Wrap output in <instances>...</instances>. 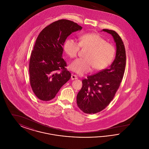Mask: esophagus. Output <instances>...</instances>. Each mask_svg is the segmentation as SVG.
Segmentation results:
<instances>
[{
  "label": "esophagus",
  "instance_id": "1",
  "mask_svg": "<svg viewBox=\"0 0 149 149\" xmlns=\"http://www.w3.org/2000/svg\"><path fill=\"white\" fill-rule=\"evenodd\" d=\"M71 80H76V79H78V77L76 75L72 74L71 75Z\"/></svg>",
  "mask_w": 149,
  "mask_h": 149
}]
</instances>
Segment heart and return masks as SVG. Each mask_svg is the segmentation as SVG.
<instances>
[{
    "instance_id": "obj_1",
    "label": "heart",
    "mask_w": 149,
    "mask_h": 149,
    "mask_svg": "<svg viewBox=\"0 0 149 149\" xmlns=\"http://www.w3.org/2000/svg\"><path fill=\"white\" fill-rule=\"evenodd\" d=\"M80 47L88 49L85 58H77L70 65L72 71L80 75L92 71L93 68L98 71L104 69L112 63L115 55L113 46L98 33H84L79 37V43L68 38L63 46L64 51L71 58L77 56Z\"/></svg>"
}]
</instances>
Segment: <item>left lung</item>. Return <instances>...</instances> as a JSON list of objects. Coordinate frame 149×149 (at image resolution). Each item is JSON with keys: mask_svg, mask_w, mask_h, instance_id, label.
I'll use <instances>...</instances> for the list:
<instances>
[{"mask_svg": "<svg viewBox=\"0 0 149 149\" xmlns=\"http://www.w3.org/2000/svg\"><path fill=\"white\" fill-rule=\"evenodd\" d=\"M102 31L113 37L116 54L113 62L108 69L82 80L83 86L77 95V103L85 113H98L108 106L120 86L125 72L126 50L120 36L113 30L103 29Z\"/></svg>", "mask_w": 149, "mask_h": 149, "instance_id": "1", "label": "left lung"}]
</instances>
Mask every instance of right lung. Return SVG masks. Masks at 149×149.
<instances>
[{
  "label": "right lung",
  "instance_id": "add662e5",
  "mask_svg": "<svg viewBox=\"0 0 149 149\" xmlns=\"http://www.w3.org/2000/svg\"><path fill=\"white\" fill-rule=\"evenodd\" d=\"M82 27L74 22L61 19L43 29L38 36L29 63V81L36 96L49 101L54 98L71 78L63 57L67 37Z\"/></svg>",
  "mask_w": 149,
  "mask_h": 149
}]
</instances>
